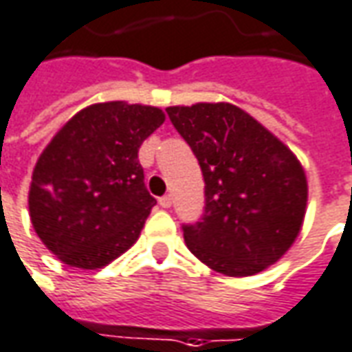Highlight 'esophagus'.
<instances>
[{
	"mask_svg": "<svg viewBox=\"0 0 352 352\" xmlns=\"http://www.w3.org/2000/svg\"><path fill=\"white\" fill-rule=\"evenodd\" d=\"M160 206H162V208L171 206V196H169V195L162 196V198H160Z\"/></svg>",
	"mask_w": 352,
	"mask_h": 352,
	"instance_id": "1",
	"label": "esophagus"
}]
</instances>
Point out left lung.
I'll use <instances>...</instances> for the list:
<instances>
[{
  "label": "left lung",
  "mask_w": 352,
  "mask_h": 352,
  "mask_svg": "<svg viewBox=\"0 0 352 352\" xmlns=\"http://www.w3.org/2000/svg\"><path fill=\"white\" fill-rule=\"evenodd\" d=\"M204 175L206 208L183 227L188 250L223 276L276 264L305 221L308 183L296 156L245 109L217 102L166 109Z\"/></svg>",
  "instance_id": "left-lung-1"
}]
</instances>
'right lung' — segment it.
Here are the masks:
<instances>
[{
  "instance_id": "1",
  "label": "right lung",
  "mask_w": 352,
  "mask_h": 352,
  "mask_svg": "<svg viewBox=\"0 0 352 352\" xmlns=\"http://www.w3.org/2000/svg\"><path fill=\"white\" fill-rule=\"evenodd\" d=\"M160 107L104 102L80 109L40 154L28 190L36 235L63 264L98 270L135 245L156 204L138 148Z\"/></svg>"
}]
</instances>
